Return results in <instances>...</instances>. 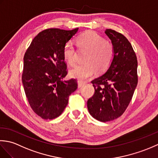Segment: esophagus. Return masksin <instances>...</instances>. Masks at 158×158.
<instances>
[{
	"label": "esophagus",
	"instance_id": "esophagus-1",
	"mask_svg": "<svg viewBox=\"0 0 158 158\" xmlns=\"http://www.w3.org/2000/svg\"><path fill=\"white\" fill-rule=\"evenodd\" d=\"M77 83H78V88H81V87L84 85L85 83V82L81 81H77Z\"/></svg>",
	"mask_w": 158,
	"mask_h": 158
}]
</instances>
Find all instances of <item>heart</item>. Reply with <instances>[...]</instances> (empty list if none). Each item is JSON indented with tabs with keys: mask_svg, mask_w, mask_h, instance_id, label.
<instances>
[{
	"mask_svg": "<svg viewBox=\"0 0 158 158\" xmlns=\"http://www.w3.org/2000/svg\"><path fill=\"white\" fill-rule=\"evenodd\" d=\"M76 43L79 48L88 50L83 59L84 63L77 64L69 70L73 78L85 80L96 72L101 73L108 69L114 57V48L111 43L94 32H86L78 36ZM64 59L70 65L75 62L76 51L71 43H66L63 48Z\"/></svg>",
	"mask_w": 158,
	"mask_h": 158,
	"instance_id": "1",
	"label": "heart"
}]
</instances>
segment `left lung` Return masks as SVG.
Instances as JSON below:
<instances>
[{
  "label": "left lung",
  "instance_id": "8db88e82",
  "mask_svg": "<svg viewBox=\"0 0 158 158\" xmlns=\"http://www.w3.org/2000/svg\"><path fill=\"white\" fill-rule=\"evenodd\" d=\"M105 34L111 41L114 57L105 73L92 81L95 93L87 103L90 115L102 122L122 115L138 83V62L128 40L111 29H106Z\"/></svg>",
  "mask_w": 158,
  "mask_h": 158
}]
</instances>
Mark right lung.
Wrapping results in <instances>:
<instances>
[{
  "instance_id": "obj_1",
  "label": "right lung",
  "mask_w": 158,
  "mask_h": 158,
  "mask_svg": "<svg viewBox=\"0 0 158 158\" xmlns=\"http://www.w3.org/2000/svg\"><path fill=\"white\" fill-rule=\"evenodd\" d=\"M79 28L45 30L36 35L23 58L22 83L32 109L44 119L60 116L77 88L76 79L63 80L66 64L62 50Z\"/></svg>"
}]
</instances>
